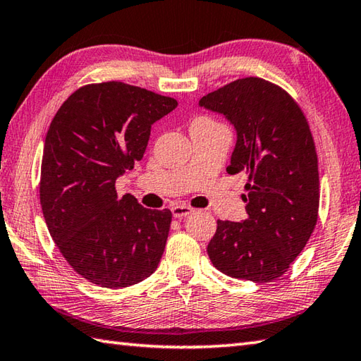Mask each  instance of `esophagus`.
Segmentation results:
<instances>
[{"mask_svg": "<svg viewBox=\"0 0 361 361\" xmlns=\"http://www.w3.org/2000/svg\"><path fill=\"white\" fill-rule=\"evenodd\" d=\"M171 211H172V216H173L175 219H183V217L189 216V214L192 212L194 209L189 208V206H186V204H178V203H176V204L172 206Z\"/></svg>", "mask_w": 361, "mask_h": 361, "instance_id": "obj_1", "label": "esophagus"}]
</instances>
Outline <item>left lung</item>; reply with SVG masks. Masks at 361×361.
<instances>
[{"label": "left lung", "instance_id": "8db88e82", "mask_svg": "<svg viewBox=\"0 0 361 361\" xmlns=\"http://www.w3.org/2000/svg\"><path fill=\"white\" fill-rule=\"evenodd\" d=\"M198 105L224 114L235 130L226 172L248 175V219L219 220L208 245L212 265L231 278L268 282L287 271L318 220L315 144L291 96L259 78L234 80Z\"/></svg>", "mask_w": 361, "mask_h": 361}]
</instances>
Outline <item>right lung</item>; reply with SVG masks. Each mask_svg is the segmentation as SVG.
Segmentation results:
<instances>
[{
  "instance_id": "add662e5",
  "label": "right lung",
  "mask_w": 361,
  "mask_h": 361,
  "mask_svg": "<svg viewBox=\"0 0 361 361\" xmlns=\"http://www.w3.org/2000/svg\"><path fill=\"white\" fill-rule=\"evenodd\" d=\"M172 97L104 82L82 87L54 116L44 140L40 203L52 240L74 271L124 288L157 270L171 228L169 209L118 197L114 183L147 147L150 128L176 109Z\"/></svg>"
}]
</instances>
